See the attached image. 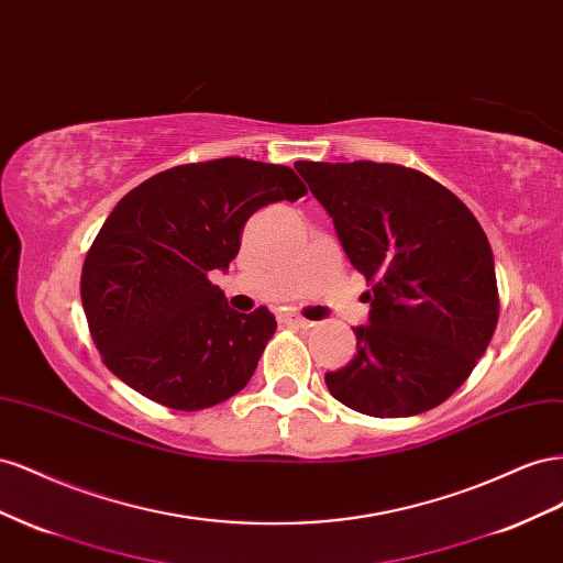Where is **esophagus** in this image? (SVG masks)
Segmentation results:
<instances>
[{"label": "esophagus", "instance_id": "1", "mask_svg": "<svg viewBox=\"0 0 563 563\" xmlns=\"http://www.w3.org/2000/svg\"><path fill=\"white\" fill-rule=\"evenodd\" d=\"M280 320H283V323H287V325H295V328H311L313 325L311 320L301 318L297 313H285V316H280Z\"/></svg>", "mask_w": 563, "mask_h": 563}]
</instances>
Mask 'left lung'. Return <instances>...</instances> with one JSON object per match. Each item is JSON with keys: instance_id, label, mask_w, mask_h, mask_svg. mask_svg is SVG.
<instances>
[{"instance_id": "1", "label": "left lung", "mask_w": 563, "mask_h": 563, "mask_svg": "<svg viewBox=\"0 0 563 563\" xmlns=\"http://www.w3.org/2000/svg\"><path fill=\"white\" fill-rule=\"evenodd\" d=\"M373 290L353 358L330 394L371 417L420 415L451 396L497 325L488 238L460 198L427 174L387 163H297Z\"/></svg>"}]
</instances>
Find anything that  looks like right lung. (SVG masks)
<instances>
[{
	"instance_id": "1",
	"label": "right lung",
	"mask_w": 563,
	"mask_h": 563,
	"mask_svg": "<svg viewBox=\"0 0 563 563\" xmlns=\"http://www.w3.org/2000/svg\"><path fill=\"white\" fill-rule=\"evenodd\" d=\"M301 196L307 186L290 167L243 157L172 167L126 192L79 283L108 371L174 410L210 408L243 389L276 316L231 309L207 276L229 271L256 210Z\"/></svg>"
}]
</instances>
